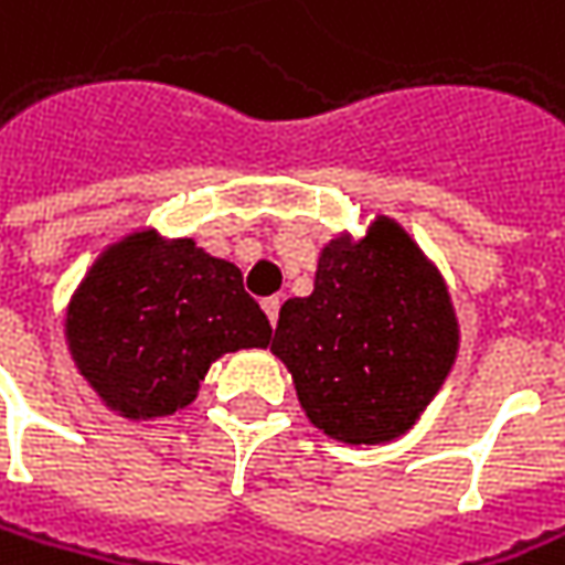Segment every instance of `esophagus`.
<instances>
[{"label": "esophagus", "instance_id": "obj_1", "mask_svg": "<svg viewBox=\"0 0 565 565\" xmlns=\"http://www.w3.org/2000/svg\"><path fill=\"white\" fill-rule=\"evenodd\" d=\"M263 309H265V316H268V321H271V324H278V312H281V297H265Z\"/></svg>", "mask_w": 565, "mask_h": 565}]
</instances>
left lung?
<instances>
[{
  "label": "left lung",
  "mask_w": 565,
  "mask_h": 565,
  "mask_svg": "<svg viewBox=\"0 0 565 565\" xmlns=\"http://www.w3.org/2000/svg\"><path fill=\"white\" fill-rule=\"evenodd\" d=\"M271 350L324 435L379 444L399 438L438 394L457 319L422 249L379 218L360 244L341 237L321 249L316 287L284 302Z\"/></svg>",
  "instance_id": "8db88e82"
}]
</instances>
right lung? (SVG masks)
I'll list each match as a JSON object with an SVG mask.
<instances>
[{"label": "right lung", "instance_id": "add662e5", "mask_svg": "<svg viewBox=\"0 0 565 565\" xmlns=\"http://www.w3.org/2000/svg\"><path fill=\"white\" fill-rule=\"evenodd\" d=\"M81 375L127 416H171L222 353L268 347L271 324L241 268L193 241L134 234L89 268L68 306Z\"/></svg>", "mask_w": 565, "mask_h": 565}]
</instances>
